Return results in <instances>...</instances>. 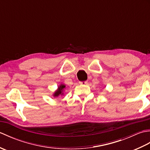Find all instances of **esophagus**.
I'll use <instances>...</instances> for the list:
<instances>
[{
  "instance_id": "34e87169",
  "label": "esophagus",
  "mask_w": 150,
  "mask_h": 150,
  "mask_svg": "<svg viewBox=\"0 0 150 150\" xmlns=\"http://www.w3.org/2000/svg\"><path fill=\"white\" fill-rule=\"evenodd\" d=\"M79 84L81 85H85L88 84V81H83V82H79Z\"/></svg>"
}]
</instances>
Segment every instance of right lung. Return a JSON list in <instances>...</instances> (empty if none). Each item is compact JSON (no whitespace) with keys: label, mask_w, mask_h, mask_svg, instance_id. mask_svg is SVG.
I'll list each match as a JSON object with an SVG mask.
<instances>
[{"label":"right lung","mask_w":150,"mask_h":150,"mask_svg":"<svg viewBox=\"0 0 150 150\" xmlns=\"http://www.w3.org/2000/svg\"><path fill=\"white\" fill-rule=\"evenodd\" d=\"M65 87H66L65 85H64V84L60 85V86L58 88V90H57V91H55V94H54V96H55V97H58L59 95H63L62 91H63Z\"/></svg>","instance_id":"right-lung-1"}]
</instances>
